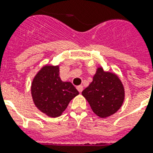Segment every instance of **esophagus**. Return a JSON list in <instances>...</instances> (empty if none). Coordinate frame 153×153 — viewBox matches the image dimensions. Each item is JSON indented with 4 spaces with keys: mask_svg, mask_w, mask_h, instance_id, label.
I'll use <instances>...</instances> for the list:
<instances>
[{
    "mask_svg": "<svg viewBox=\"0 0 153 153\" xmlns=\"http://www.w3.org/2000/svg\"><path fill=\"white\" fill-rule=\"evenodd\" d=\"M77 89H78V91H79V93H82V91H83V87L82 86V85H79V86L77 87Z\"/></svg>",
    "mask_w": 153,
    "mask_h": 153,
    "instance_id": "esophagus-1",
    "label": "esophagus"
}]
</instances>
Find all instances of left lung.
<instances>
[{"instance_id":"1","label":"left lung","mask_w":153,"mask_h":153,"mask_svg":"<svg viewBox=\"0 0 153 153\" xmlns=\"http://www.w3.org/2000/svg\"><path fill=\"white\" fill-rule=\"evenodd\" d=\"M93 111L102 118H106L118 111L125 98V90L121 81L115 74L105 72L98 68L93 82L82 92Z\"/></svg>"}]
</instances>
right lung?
Instances as JSON below:
<instances>
[{
    "mask_svg": "<svg viewBox=\"0 0 153 153\" xmlns=\"http://www.w3.org/2000/svg\"><path fill=\"white\" fill-rule=\"evenodd\" d=\"M59 74V66L46 65L35 76L32 83L34 104L50 117L60 116L70 101L79 94L70 82L61 81Z\"/></svg>",
    "mask_w": 153,
    "mask_h": 153,
    "instance_id": "1",
    "label": "right lung"
}]
</instances>
